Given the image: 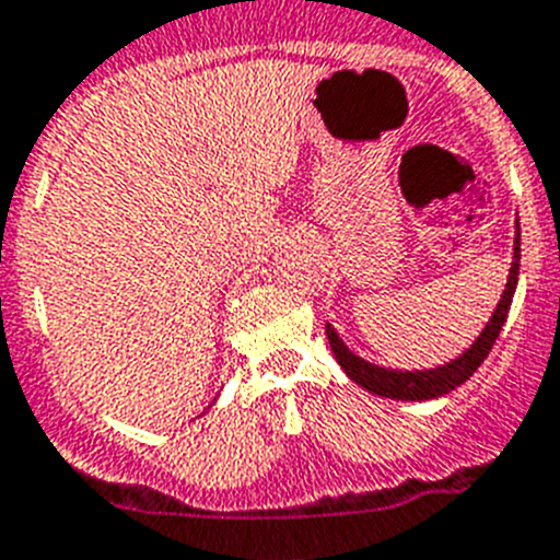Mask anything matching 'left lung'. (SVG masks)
I'll list each match as a JSON object with an SVG mask.
<instances>
[{
	"label": "left lung",
	"instance_id": "8db88e82",
	"mask_svg": "<svg viewBox=\"0 0 560 560\" xmlns=\"http://www.w3.org/2000/svg\"><path fill=\"white\" fill-rule=\"evenodd\" d=\"M518 261H521V230H518V222H515L512 267H510V279H506L504 293H501V302H498V307L492 310L490 322L483 324L481 336H478L476 341H472L462 355H458V359L447 361V364H441V368H432V370L378 368V364H373V361H364L361 355H355V352L341 341V336L332 330V324H327V341H330L332 347V355H336V361L341 364V370L350 375L352 382L368 389V393H373V396L396 398V401H430V398L447 396L450 389L462 387L469 375L481 368L483 359L490 355L498 332H501V327H504L506 322V313H510L512 295H515L518 267H521Z\"/></svg>",
	"mask_w": 560,
	"mask_h": 560
}]
</instances>
